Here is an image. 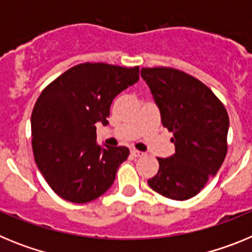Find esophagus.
<instances>
[{
	"label": "esophagus",
	"mask_w": 252,
	"mask_h": 252,
	"mask_svg": "<svg viewBox=\"0 0 252 252\" xmlns=\"http://www.w3.org/2000/svg\"><path fill=\"white\" fill-rule=\"evenodd\" d=\"M131 155H132L133 158H141V157H144L145 154L141 153V151H139V150H136V149H132V150H131Z\"/></svg>",
	"instance_id": "esophagus-1"
}]
</instances>
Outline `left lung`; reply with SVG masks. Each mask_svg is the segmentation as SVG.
<instances>
[{
    "mask_svg": "<svg viewBox=\"0 0 252 252\" xmlns=\"http://www.w3.org/2000/svg\"><path fill=\"white\" fill-rule=\"evenodd\" d=\"M141 77L175 145L174 155L158 158L159 170L148 184L164 197L186 201L201 192L221 168L227 154L228 115L206 84L182 70L142 68Z\"/></svg>",
    "mask_w": 252,
    "mask_h": 252,
    "instance_id": "left-lung-1",
    "label": "left lung"
}]
</instances>
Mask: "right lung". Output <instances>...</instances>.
Masks as SVG:
<instances>
[{"label": "right lung", "instance_id": "right-lung-1", "mask_svg": "<svg viewBox=\"0 0 252 252\" xmlns=\"http://www.w3.org/2000/svg\"><path fill=\"white\" fill-rule=\"evenodd\" d=\"M137 81L139 66L83 63L44 88L31 115V144L37 168L59 197L87 203L112 186L130 150L101 148L95 124H108L113 98Z\"/></svg>", "mask_w": 252, "mask_h": 252}]
</instances>
